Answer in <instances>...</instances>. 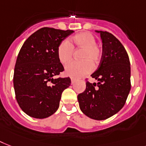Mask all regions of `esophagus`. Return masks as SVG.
<instances>
[{
	"mask_svg": "<svg viewBox=\"0 0 146 146\" xmlns=\"http://www.w3.org/2000/svg\"><path fill=\"white\" fill-rule=\"evenodd\" d=\"M74 82H75V79H71V84H74Z\"/></svg>",
	"mask_w": 146,
	"mask_h": 146,
	"instance_id": "34e87169",
	"label": "esophagus"
}]
</instances>
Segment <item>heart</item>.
<instances>
[{
    "label": "heart",
    "instance_id": "1",
    "mask_svg": "<svg viewBox=\"0 0 146 146\" xmlns=\"http://www.w3.org/2000/svg\"><path fill=\"white\" fill-rule=\"evenodd\" d=\"M83 48L80 55L82 61H73L65 67V73L69 76L79 78L92 70V63L98 64L101 60L103 50L96 44V39L88 32H82L73 36L70 41L64 40L59 44L57 54L62 64H67L72 59L73 48Z\"/></svg>",
    "mask_w": 146,
    "mask_h": 146
}]
</instances>
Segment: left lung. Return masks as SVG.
<instances>
[{"mask_svg":"<svg viewBox=\"0 0 146 146\" xmlns=\"http://www.w3.org/2000/svg\"><path fill=\"white\" fill-rule=\"evenodd\" d=\"M100 34L103 55L99 67L92 74L98 84L86 82L78 95L82 112L95 120H105L122 109L131 90V64L121 42L107 31Z\"/></svg>","mask_w":146,"mask_h":146,"instance_id":"1","label":"left lung"}]
</instances>
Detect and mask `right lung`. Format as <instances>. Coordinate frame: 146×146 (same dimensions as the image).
Segmentation results:
<instances>
[{"instance_id": "right-lung-1", "label": "right lung", "mask_w": 146, "mask_h": 146, "mask_svg": "<svg viewBox=\"0 0 146 146\" xmlns=\"http://www.w3.org/2000/svg\"><path fill=\"white\" fill-rule=\"evenodd\" d=\"M73 32L42 28L22 45L15 62L13 85L20 108L31 117L45 118L54 114L61 94L70 85V77H54L64 70L58 58V47Z\"/></svg>"}]
</instances>
